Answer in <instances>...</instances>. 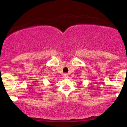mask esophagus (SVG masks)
I'll return each instance as SVG.
<instances>
[{"mask_svg": "<svg viewBox=\"0 0 127 127\" xmlns=\"http://www.w3.org/2000/svg\"><path fill=\"white\" fill-rule=\"evenodd\" d=\"M63 77L64 78H68V75L67 74H64V75H63Z\"/></svg>", "mask_w": 127, "mask_h": 127, "instance_id": "obj_1", "label": "esophagus"}]
</instances>
